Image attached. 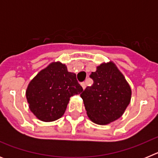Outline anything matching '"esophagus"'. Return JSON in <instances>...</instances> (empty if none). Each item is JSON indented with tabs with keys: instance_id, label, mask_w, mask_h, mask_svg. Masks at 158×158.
<instances>
[{
	"instance_id": "obj_1",
	"label": "esophagus",
	"mask_w": 158,
	"mask_h": 158,
	"mask_svg": "<svg viewBox=\"0 0 158 158\" xmlns=\"http://www.w3.org/2000/svg\"><path fill=\"white\" fill-rule=\"evenodd\" d=\"M81 85L82 89H83L84 90H85V88H86V85H85V82H82V83L81 84Z\"/></svg>"
}]
</instances>
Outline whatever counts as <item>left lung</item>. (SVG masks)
Wrapping results in <instances>:
<instances>
[{
    "label": "left lung",
    "instance_id": "1",
    "mask_svg": "<svg viewBox=\"0 0 158 158\" xmlns=\"http://www.w3.org/2000/svg\"><path fill=\"white\" fill-rule=\"evenodd\" d=\"M90 77L93 85L81 94L89 119L107 125L120 118L131 102V89L116 65L103 62Z\"/></svg>",
    "mask_w": 158,
    "mask_h": 158
}]
</instances>
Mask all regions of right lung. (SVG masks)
Instances as JSON below:
<instances>
[{
  "mask_svg": "<svg viewBox=\"0 0 158 158\" xmlns=\"http://www.w3.org/2000/svg\"><path fill=\"white\" fill-rule=\"evenodd\" d=\"M83 91L74 73L65 64L53 62L38 73L27 85L29 109L43 122H52L64 115L69 98Z\"/></svg>",
  "mask_w": 158,
  "mask_h": 158,
  "instance_id": "add662e5",
  "label": "right lung"
}]
</instances>
